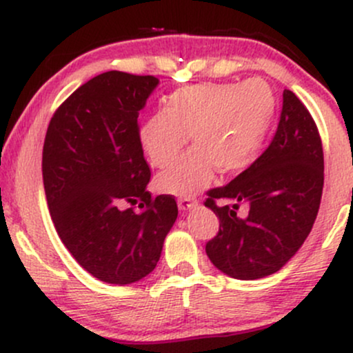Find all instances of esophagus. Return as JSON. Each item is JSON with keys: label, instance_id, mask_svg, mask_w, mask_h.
I'll list each match as a JSON object with an SVG mask.
<instances>
[{"label": "esophagus", "instance_id": "1", "mask_svg": "<svg viewBox=\"0 0 353 353\" xmlns=\"http://www.w3.org/2000/svg\"><path fill=\"white\" fill-rule=\"evenodd\" d=\"M177 205H179L181 212H188L192 208H196L197 201L196 199H190V197H182V199L177 201Z\"/></svg>", "mask_w": 353, "mask_h": 353}]
</instances>
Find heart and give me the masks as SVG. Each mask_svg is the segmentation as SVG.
<instances>
[{"label": "heart", "mask_w": 353, "mask_h": 353, "mask_svg": "<svg viewBox=\"0 0 353 353\" xmlns=\"http://www.w3.org/2000/svg\"><path fill=\"white\" fill-rule=\"evenodd\" d=\"M277 96L264 79L205 83L169 96L139 131L141 145L156 168L172 164L192 137V148L157 177L159 190L188 197L212 181L217 168L241 172L255 163L277 117Z\"/></svg>", "instance_id": "heart-1"}]
</instances>
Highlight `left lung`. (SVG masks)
Segmentation results:
<instances>
[{
  "label": "left lung",
  "instance_id": "1",
  "mask_svg": "<svg viewBox=\"0 0 353 353\" xmlns=\"http://www.w3.org/2000/svg\"><path fill=\"white\" fill-rule=\"evenodd\" d=\"M322 188L323 151L317 125L302 101L285 89L269 148L236 179L208 192L205 208L221 222L217 236L205 244L210 262L239 281L281 270L310 234ZM239 207L246 208L245 216Z\"/></svg>",
  "mask_w": 353,
  "mask_h": 353
}]
</instances>
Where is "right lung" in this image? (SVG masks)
<instances>
[{
	"mask_svg": "<svg viewBox=\"0 0 353 353\" xmlns=\"http://www.w3.org/2000/svg\"><path fill=\"white\" fill-rule=\"evenodd\" d=\"M159 84L108 71L64 101L48 125L43 182L61 241L99 281L139 282L156 269L177 219L172 196L152 199L137 117ZM139 203L141 211L129 208Z\"/></svg>",
	"mask_w": 353,
	"mask_h": 353,
	"instance_id": "right-lung-1",
	"label": "right lung"
}]
</instances>
